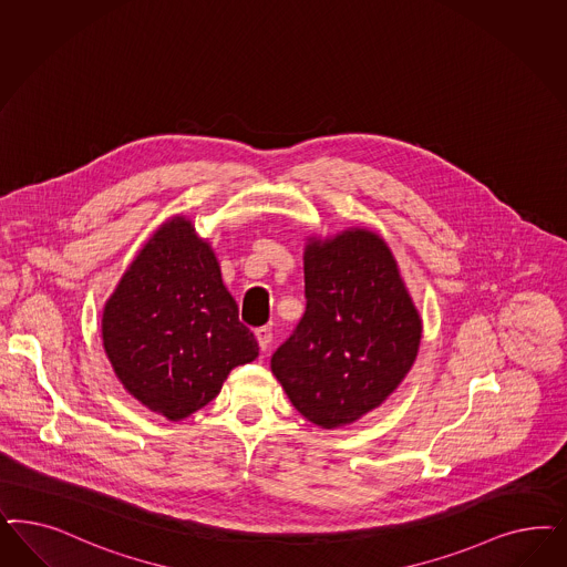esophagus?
<instances>
[{"label": "esophagus", "mask_w": 567, "mask_h": 567, "mask_svg": "<svg viewBox=\"0 0 567 567\" xmlns=\"http://www.w3.org/2000/svg\"><path fill=\"white\" fill-rule=\"evenodd\" d=\"M256 340H258V347L260 350L265 352L269 344H271V338H274V333H271V328H267V326H262V328H256L255 331Z\"/></svg>", "instance_id": "1"}]
</instances>
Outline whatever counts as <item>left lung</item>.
Returning a JSON list of instances; mask_svg holds the SVG:
<instances>
[{
  "instance_id": "left-lung-1",
  "label": "left lung",
  "mask_w": 567,
  "mask_h": 567,
  "mask_svg": "<svg viewBox=\"0 0 567 567\" xmlns=\"http://www.w3.org/2000/svg\"><path fill=\"white\" fill-rule=\"evenodd\" d=\"M305 298V315L275 350L271 369L300 415L340 427L404 380L420 350V315L384 239L365 229L312 239Z\"/></svg>"
}]
</instances>
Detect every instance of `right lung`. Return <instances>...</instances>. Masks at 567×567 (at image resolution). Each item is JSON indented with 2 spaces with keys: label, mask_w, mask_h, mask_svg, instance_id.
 Listing matches in <instances>:
<instances>
[{
  "label": "right lung",
  "mask_w": 567,
  "mask_h": 567,
  "mask_svg": "<svg viewBox=\"0 0 567 567\" xmlns=\"http://www.w3.org/2000/svg\"><path fill=\"white\" fill-rule=\"evenodd\" d=\"M102 338L128 394L171 421L208 404L234 367L258 357L210 246L182 217L163 225L123 275Z\"/></svg>",
  "instance_id": "1"
}]
</instances>
